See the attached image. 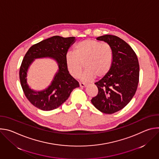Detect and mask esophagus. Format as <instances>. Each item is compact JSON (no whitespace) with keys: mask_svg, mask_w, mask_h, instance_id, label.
I'll return each instance as SVG.
<instances>
[{"mask_svg":"<svg viewBox=\"0 0 159 159\" xmlns=\"http://www.w3.org/2000/svg\"><path fill=\"white\" fill-rule=\"evenodd\" d=\"M79 85L80 87H87V84H84V83H79Z\"/></svg>","mask_w":159,"mask_h":159,"instance_id":"obj_1","label":"esophagus"}]
</instances>
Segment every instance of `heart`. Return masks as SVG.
I'll return each mask as SVG.
<instances>
[{"instance_id": "b5f03b06", "label": "heart", "mask_w": 159, "mask_h": 159, "mask_svg": "<svg viewBox=\"0 0 159 159\" xmlns=\"http://www.w3.org/2000/svg\"><path fill=\"white\" fill-rule=\"evenodd\" d=\"M113 60V52L108 43L88 39L77 43L74 53L65 55V64L69 74L77 78L85 67V72L80 76L83 82H90L104 77L110 70Z\"/></svg>"}]
</instances>
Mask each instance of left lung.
<instances>
[{"mask_svg":"<svg viewBox=\"0 0 159 159\" xmlns=\"http://www.w3.org/2000/svg\"><path fill=\"white\" fill-rule=\"evenodd\" d=\"M111 47L113 60L109 72L95 84L98 94L91 99L101 112L112 114L125 107L137 91L140 66L137 55L120 38L106 34L98 37Z\"/></svg>","mask_w":159,"mask_h":159,"instance_id":"left-lung-1","label":"left lung"}]
</instances>
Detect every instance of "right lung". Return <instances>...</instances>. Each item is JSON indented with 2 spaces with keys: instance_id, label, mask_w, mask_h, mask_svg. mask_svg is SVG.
<instances>
[{
  "instance_id": "1",
  "label": "right lung",
  "mask_w": 159,
  "mask_h": 159,
  "mask_svg": "<svg viewBox=\"0 0 159 159\" xmlns=\"http://www.w3.org/2000/svg\"><path fill=\"white\" fill-rule=\"evenodd\" d=\"M75 39V37L54 36L33 45L26 53L19 70L20 85L26 98L37 108L51 111L58 107L69 98L72 90L79 87V82L69 74L65 64V55ZM44 57L55 59L59 69L48 88L35 92L27 84V70L34 59Z\"/></svg>"
}]
</instances>
